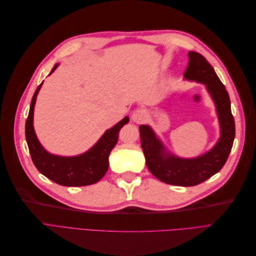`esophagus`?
<instances>
[{"label":"esophagus","mask_w":256,"mask_h":256,"mask_svg":"<svg viewBox=\"0 0 256 256\" xmlns=\"http://www.w3.org/2000/svg\"><path fill=\"white\" fill-rule=\"evenodd\" d=\"M147 111L144 110V109H136V111H134L132 113V120L134 122H143L144 120H146L147 118Z\"/></svg>","instance_id":"34e87169"}]
</instances>
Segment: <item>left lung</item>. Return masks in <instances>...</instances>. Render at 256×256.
I'll return each mask as SVG.
<instances>
[{
	"mask_svg": "<svg viewBox=\"0 0 256 256\" xmlns=\"http://www.w3.org/2000/svg\"><path fill=\"white\" fill-rule=\"evenodd\" d=\"M188 56L189 63L184 76L188 80L204 83L212 95L221 126L218 143L200 157L182 159L166 152L148 126L141 125L138 128L146 166L150 173L166 184L182 187L196 186L218 173L226 164L235 138V120L226 86L202 54L190 51Z\"/></svg>",
	"mask_w": 256,
	"mask_h": 256,
	"instance_id": "1",
	"label": "left lung"
}]
</instances>
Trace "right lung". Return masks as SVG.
Wrapping results in <instances>:
<instances>
[{
    "mask_svg": "<svg viewBox=\"0 0 256 256\" xmlns=\"http://www.w3.org/2000/svg\"><path fill=\"white\" fill-rule=\"evenodd\" d=\"M56 67L58 64L53 67L50 74L56 70ZM42 84L35 90L26 122V138L33 164L42 175L52 182L66 187H81L99 182L109 168V154L118 143L120 130L129 122V118L126 116L114 127L106 130L88 152L80 156L60 157L51 154L44 150L40 141L37 140L33 127L34 106Z\"/></svg>",
    "mask_w": 256,
    "mask_h": 256,
    "instance_id": "1",
    "label": "right lung"
}]
</instances>
